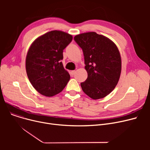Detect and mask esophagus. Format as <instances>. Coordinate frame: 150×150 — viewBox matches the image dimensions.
Returning <instances> with one entry per match:
<instances>
[{
	"mask_svg": "<svg viewBox=\"0 0 150 150\" xmlns=\"http://www.w3.org/2000/svg\"><path fill=\"white\" fill-rule=\"evenodd\" d=\"M76 73V71L75 70H72L71 71V74H72V75H74Z\"/></svg>",
	"mask_w": 150,
	"mask_h": 150,
	"instance_id": "34e87169",
	"label": "esophagus"
}]
</instances>
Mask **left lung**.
Here are the masks:
<instances>
[{"mask_svg": "<svg viewBox=\"0 0 150 150\" xmlns=\"http://www.w3.org/2000/svg\"><path fill=\"white\" fill-rule=\"evenodd\" d=\"M74 40L83 50L88 78L81 83L83 92L92 99L111 93L120 78L122 62L116 45L96 32L80 34Z\"/></svg>", "mask_w": 150, "mask_h": 150, "instance_id": "8db88e82", "label": "left lung"}]
</instances>
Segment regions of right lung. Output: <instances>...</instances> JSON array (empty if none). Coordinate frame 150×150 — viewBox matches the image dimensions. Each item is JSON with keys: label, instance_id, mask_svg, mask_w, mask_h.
<instances>
[{"label": "right lung", "instance_id": "add662e5", "mask_svg": "<svg viewBox=\"0 0 150 150\" xmlns=\"http://www.w3.org/2000/svg\"><path fill=\"white\" fill-rule=\"evenodd\" d=\"M72 36L54 30L39 37L33 42L26 58V72L34 88L42 95L52 97L61 92L70 80L63 67V50Z\"/></svg>", "mask_w": 150, "mask_h": 150}]
</instances>
